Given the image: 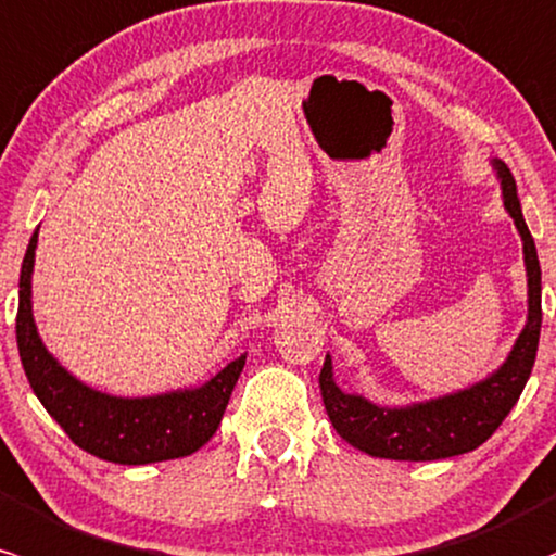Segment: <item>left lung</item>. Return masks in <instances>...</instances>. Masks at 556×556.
<instances>
[{"label": "left lung", "instance_id": "obj_1", "mask_svg": "<svg viewBox=\"0 0 556 556\" xmlns=\"http://www.w3.org/2000/svg\"><path fill=\"white\" fill-rule=\"evenodd\" d=\"M493 170L502 181L504 208L515 218V227L522 237L528 271L526 327L515 340L506 362L491 377L459 390V393L399 408L377 406L364 395L340 390L334 386L332 358L327 356L319 375V388L329 422L343 441L364 454L399 462H435L467 454V451L483 446L496 432V427L504 422V417L511 412L526 388L541 334V266L535 242L530 237L526 218H522L515 176L504 161H493Z\"/></svg>", "mask_w": 556, "mask_h": 556}]
</instances>
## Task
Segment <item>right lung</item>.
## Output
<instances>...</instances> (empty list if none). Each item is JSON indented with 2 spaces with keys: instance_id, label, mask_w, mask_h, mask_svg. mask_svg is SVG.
Returning a JSON list of instances; mask_svg holds the SVG:
<instances>
[{
  "instance_id": "obj_1",
  "label": "right lung",
  "mask_w": 556,
  "mask_h": 556,
  "mask_svg": "<svg viewBox=\"0 0 556 556\" xmlns=\"http://www.w3.org/2000/svg\"><path fill=\"white\" fill-rule=\"evenodd\" d=\"M36 240L30 237L21 266L17 292V351L36 399L65 435L97 459L115 465H152V462L179 459L194 454L211 441L227 412L229 395L237 386L245 356L235 358L205 386L170 390L144 399H121L84 386L81 380L60 367L36 332L30 311V274H34Z\"/></svg>"
}]
</instances>
